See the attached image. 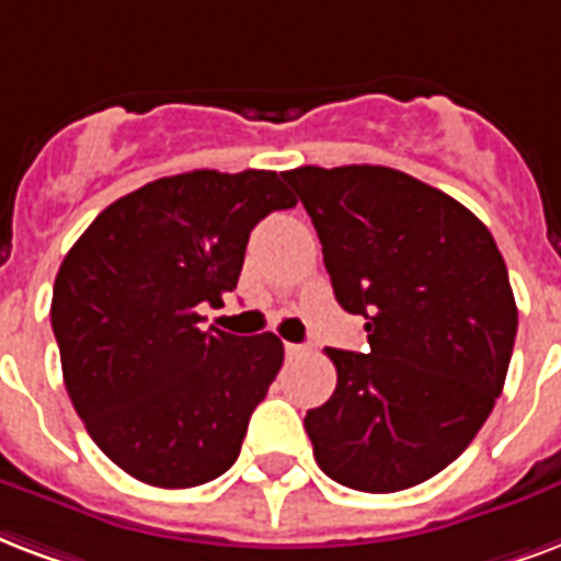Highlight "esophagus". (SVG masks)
Returning <instances> with one entry per match:
<instances>
[{"mask_svg": "<svg viewBox=\"0 0 561 561\" xmlns=\"http://www.w3.org/2000/svg\"><path fill=\"white\" fill-rule=\"evenodd\" d=\"M311 347H306V344H285V353H288V358H299L306 356Z\"/></svg>", "mask_w": 561, "mask_h": 561, "instance_id": "1", "label": "esophagus"}]
</instances>
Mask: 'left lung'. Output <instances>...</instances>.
<instances>
[{"mask_svg": "<svg viewBox=\"0 0 561 561\" xmlns=\"http://www.w3.org/2000/svg\"><path fill=\"white\" fill-rule=\"evenodd\" d=\"M282 179L370 344L327 350L337 385L306 414L314 459L347 489H412L459 459L503 391L518 332L506 262L477 214L391 167H297Z\"/></svg>", "mask_w": 561, "mask_h": 561, "instance_id": "1", "label": "left lung"}]
</instances>
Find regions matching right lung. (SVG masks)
Here are the masks:
<instances>
[{
	"mask_svg": "<svg viewBox=\"0 0 561 561\" xmlns=\"http://www.w3.org/2000/svg\"><path fill=\"white\" fill-rule=\"evenodd\" d=\"M294 205L273 170H194L119 196L67 252L53 288L64 385L128 477L194 489L234 465L285 347L205 332L196 309L224 302L255 224Z\"/></svg>",
	"mask_w": 561,
	"mask_h": 561,
	"instance_id": "add662e5",
	"label": "right lung"
}]
</instances>
